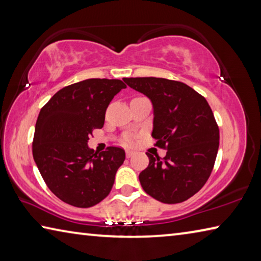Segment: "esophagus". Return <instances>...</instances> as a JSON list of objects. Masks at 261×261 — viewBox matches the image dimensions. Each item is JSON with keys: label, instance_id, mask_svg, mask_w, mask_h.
Returning <instances> with one entry per match:
<instances>
[{"label": "esophagus", "instance_id": "obj_1", "mask_svg": "<svg viewBox=\"0 0 261 261\" xmlns=\"http://www.w3.org/2000/svg\"><path fill=\"white\" fill-rule=\"evenodd\" d=\"M125 154H126V158H131L135 154V152L134 151H130V149H126Z\"/></svg>", "mask_w": 261, "mask_h": 261}]
</instances>
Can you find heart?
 Returning a JSON list of instances; mask_svg holds the SVG:
<instances>
[{"mask_svg":"<svg viewBox=\"0 0 261 261\" xmlns=\"http://www.w3.org/2000/svg\"><path fill=\"white\" fill-rule=\"evenodd\" d=\"M132 143H134V137H132V136L127 135V136H125V137H124V138H123V144H125V145H131Z\"/></svg>","mask_w":261,"mask_h":261,"instance_id":"obj_1","label":"heart"}]
</instances>
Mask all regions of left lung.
Returning <instances> with one entry per match:
<instances>
[{
	"label": "left lung",
	"instance_id": "left-lung-1",
	"mask_svg": "<svg viewBox=\"0 0 261 261\" xmlns=\"http://www.w3.org/2000/svg\"><path fill=\"white\" fill-rule=\"evenodd\" d=\"M152 101L153 131L166 156L146 153L149 163L139 174L144 191L165 204L188 200L204 187L219 149V126L204 96L187 84L166 78L123 79Z\"/></svg>",
	"mask_w": 261,
	"mask_h": 261
}]
</instances>
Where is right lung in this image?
I'll return each instance as SVG.
<instances>
[{
    "mask_svg": "<svg viewBox=\"0 0 261 261\" xmlns=\"http://www.w3.org/2000/svg\"><path fill=\"white\" fill-rule=\"evenodd\" d=\"M126 85L120 79L91 78L65 86L41 108L35 124L33 159L50 191L67 204L87 208L103 200L125 160L123 148L88 147L101 129L108 105Z\"/></svg>",
    "mask_w": 261,
    "mask_h": 261,
    "instance_id": "obj_1",
    "label": "right lung"
}]
</instances>
